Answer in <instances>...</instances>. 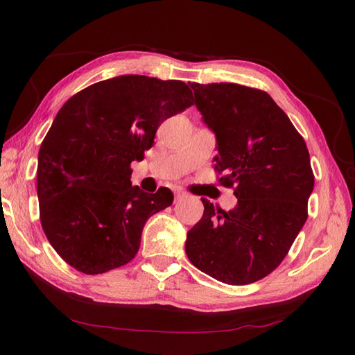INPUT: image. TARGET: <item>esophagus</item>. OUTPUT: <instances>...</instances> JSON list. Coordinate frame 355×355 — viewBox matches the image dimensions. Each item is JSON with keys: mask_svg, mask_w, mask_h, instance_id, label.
Here are the masks:
<instances>
[{"mask_svg": "<svg viewBox=\"0 0 355 355\" xmlns=\"http://www.w3.org/2000/svg\"><path fill=\"white\" fill-rule=\"evenodd\" d=\"M184 197H186L184 192H175V201H180V200L184 198Z\"/></svg>", "mask_w": 355, "mask_h": 355, "instance_id": "34e87169", "label": "esophagus"}]
</instances>
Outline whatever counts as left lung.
Wrapping results in <instances>:
<instances>
[{"instance_id": "8db88e82", "label": "left lung", "mask_w": 355, "mask_h": 355, "mask_svg": "<svg viewBox=\"0 0 355 355\" xmlns=\"http://www.w3.org/2000/svg\"><path fill=\"white\" fill-rule=\"evenodd\" d=\"M195 105L216 134L218 183L238 198L225 212L206 198L186 254L202 273L247 285L279 267L308 218L314 187L302 135L271 97L236 84H193Z\"/></svg>"}]
</instances>
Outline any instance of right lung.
<instances>
[{
	"label": "right lung",
	"instance_id": "1",
	"mask_svg": "<svg viewBox=\"0 0 355 355\" xmlns=\"http://www.w3.org/2000/svg\"><path fill=\"white\" fill-rule=\"evenodd\" d=\"M192 101L182 80L125 74L84 88L59 110L41 143L36 186L45 236L69 266L101 275L137 254L148 218L173 195L132 186L131 163Z\"/></svg>",
	"mask_w": 355,
	"mask_h": 355
}]
</instances>
